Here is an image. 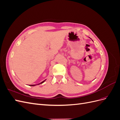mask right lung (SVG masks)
<instances>
[{"mask_svg":"<svg viewBox=\"0 0 120 120\" xmlns=\"http://www.w3.org/2000/svg\"><path fill=\"white\" fill-rule=\"evenodd\" d=\"M46 80V79H45V81H42V82H41V83H38V84H37V85H30V86H36V85H39V84H41V83H42L43 82H45V81Z\"/></svg>","mask_w":120,"mask_h":120,"instance_id":"1","label":"right lung"}]
</instances>
